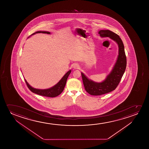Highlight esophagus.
Returning a JSON list of instances; mask_svg holds the SVG:
<instances>
[{
    "label": "esophagus",
    "mask_w": 149,
    "mask_h": 149,
    "mask_svg": "<svg viewBox=\"0 0 149 149\" xmlns=\"http://www.w3.org/2000/svg\"><path fill=\"white\" fill-rule=\"evenodd\" d=\"M73 68L74 69H78L79 68V65H78L77 63H74L73 65Z\"/></svg>",
    "instance_id": "obj_1"
}]
</instances>
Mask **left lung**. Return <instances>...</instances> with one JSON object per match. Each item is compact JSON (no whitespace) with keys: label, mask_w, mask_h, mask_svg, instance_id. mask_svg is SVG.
I'll list each match as a JSON object with an SVG mask.
<instances>
[{"label":"left lung","mask_w":149,"mask_h":149,"mask_svg":"<svg viewBox=\"0 0 149 149\" xmlns=\"http://www.w3.org/2000/svg\"><path fill=\"white\" fill-rule=\"evenodd\" d=\"M98 33L102 38L109 37L118 44V55L111 71L102 82H96L89 79L81 72L82 78L85 90L88 94L94 96L107 94L115 90L124 73L127 65L124 46L118 35L109 30H101Z\"/></svg>","instance_id":"1"}]
</instances>
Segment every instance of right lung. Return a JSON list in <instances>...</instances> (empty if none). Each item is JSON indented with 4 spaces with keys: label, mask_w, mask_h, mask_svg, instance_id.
Masks as SVG:
<instances>
[{
    "label": "right lung",
    "mask_w": 149,
    "mask_h": 149,
    "mask_svg": "<svg viewBox=\"0 0 149 149\" xmlns=\"http://www.w3.org/2000/svg\"><path fill=\"white\" fill-rule=\"evenodd\" d=\"M43 33L50 34V33L48 32V31H38L37 32L33 33L31 36L36 34V33ZM71 70H70L65 73V75L63 76L61 80L56 84H55V86H53V87H52V88H49L48 89H45V90L37 89V88H33L32 86H31L29 84V83L27 82L26 80H24L26 84L27 87L33 93L38 94V95H41V96L48 97H55L56 96H58L63 91V89H64L65 86V84L67 82L68 77L69 76L70 74L71 73Z\"/></svg>",
    "instance_id": "1"
}]
</instances>
